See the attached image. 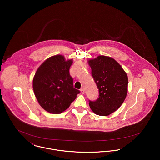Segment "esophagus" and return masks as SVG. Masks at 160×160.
Masks as SVG:
<instances>
[{"label": "esophagus", "instance_id": "1", "mask_svg": "<svg viewBox=\"0 0 160 160\" xmlns=\"http://www.w3.org/2000/svg\"><path fill=\"white\" fill-rule=\"evenodd\" d=\"M80 91H81V92L82 94L84 93V89L83 88H81V89H80Z\"/></svg>", "mask_w": 160, "mask_h": 160}]
</instances>
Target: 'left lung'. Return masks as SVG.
Listing matches in <instances>:
<instances>
[{"instance_id": "1", "label": "left lung", "mask_w": 160, "mask_h": 160, "mask_svg": "<svg viewBox=\"0 0 160 160\" xmlns=\"http://www.w3.org/2000/svg\"><path fill=\"white\" fill-rule=\"evenodd\" d=\"M92 76L98 89V98L89 101L92 112L107 116L118 110L128 93V78L121 65L113 58L100 55L89 61Z\"/></svg>"}]
</instances>
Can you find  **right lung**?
<instances>
[{
  "label": "right lung",
  "instance_id": "1",
  "mask_svg": "<svg viewBox=\"0 0 160 160\" xmlns=\"http://www.w3.org/2000/svg\"><path fill=\"white\" fill-rule=\"evenodd\" d=\"M72 63V60L66 61L62 55H55L46 60L34 75V94L40 105L49 113H62L80 93L74 88L69 74Z\"/></svg>",
  "mask_w": 160,
  "mask_h": 160
}]
</instances>
